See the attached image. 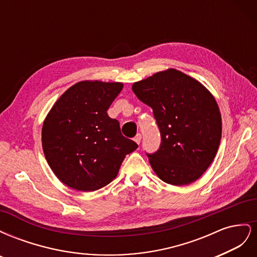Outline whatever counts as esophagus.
Segmentation results:
<instances>
[{
	"mask_svg": "<svg viewBox=\"0 0 257 257\" xmlns=\"http://www.w3.org/2000/svg\"><path fill=\"white\" fill-rule=\"evenodd\" d=\"M134 142H135L137 145L141 144V142H142V135H141V134H137V135L134 137Z\"/></svg>",
	"mask_w": 257,
	"mask_h": 257,
	"instance_id": "1",
	"label": "esophagus"
}]
</instances>
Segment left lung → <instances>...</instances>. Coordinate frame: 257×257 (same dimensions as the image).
<instances>
[{"label":"left lung","instance_id":"1","mask_svg":"<svg viewBox=\"0 0 257 257\" xmlns=\"http://www.w3.org/2000/svg\"><path fill=\"white\" fill-rule=\"evenodd\" d=\"M132 90L150 106L159 125L160 149L148 154L162 181L188 185L208 169L219 149L222 118L214 96L193 77L168 68L134 82Z\"/></svg>","mask_w":257,"mask_h":257}]
</instances>
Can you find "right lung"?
I'll use <instances>...</instances> for the list:
<instances>
[{"label": "right lung", "mask_w": 257, "mask_h": 257, "mask_svg": "<svg viewBox=\"0 0 257 257\" xmlns=\"http://www.w3.org/2000/svg\"><path fill=\"white\" fill-rule=\"evenodd\" d=\"M122 89V82L79 81L59 97L45 118V158L69 188L82 192L104 188L118 175L125 155L138 148L107 113Z\"/></svg>", "instance_id": "obj_1"}]
</instances>
